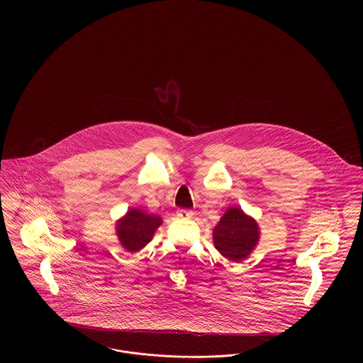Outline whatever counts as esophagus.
I'll return each mask as SVG.
<instances>
[{
    "instance_id": "obj_1",
    "label": "esophagus",
    "mask_w": 363,
    "mask_h": 363,
    "mask_svg": "<svg viewBox=\"0 0 363 363\" xmlns=\"http://www.w3.org/2000/svg\"><path fill=\"white\" fill-rule=\"evenodd\" d=\"M193 211L190 209H178L177 211V216L181 218V219H191L193 218Z\"/></svg>"
}]
</instances>
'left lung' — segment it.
Instances as JSON below:
<instances>
[{
	"label": "left lung",
	"instance_id": "left-lung-1",
	"mask_svg": "<svg viewBox=\"0 0 363 363\" xmlns=\"http://www.w3.org/2000/svg\"><path fill=\"white\" fill-rule=\"evenodd\" d=\"M213 245L230 261L247 259L259 241V227L256 219L246 215L240 207H230L213 227Z\"/></svg>",
	"mask_w": 363,
	"mask_h": 363
}]
</instances>
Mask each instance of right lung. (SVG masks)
I'll use <instances>...</instances> for the list:
<instances>
[{"instance_id":"1","label":"right lung","mask_w":363,"mask_h":363,"mask_svg":"<svg viewBox=\"0 0 363 363\" xmlns=\"http://www.w3.org/2000/svg\"><path fill=\"white\" fill-rule=\"evenodd\" d=\"M163 223L162 218L138 208H129L116 223V234L122 247L135 253L141 250L154 238L157 227Z\"/></svg>"}]
</instances>
